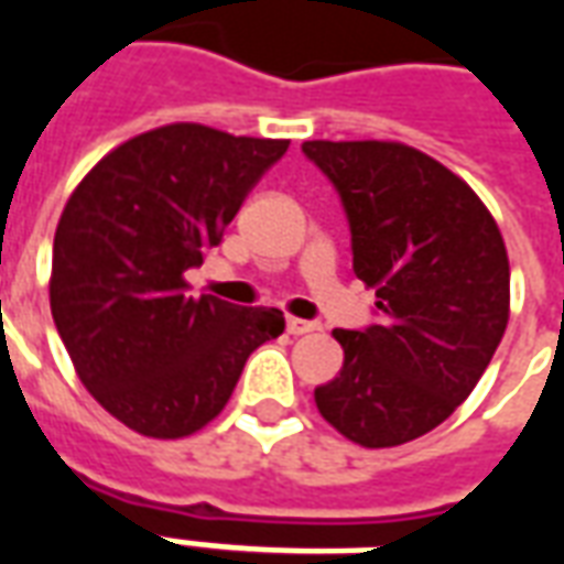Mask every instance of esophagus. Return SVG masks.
Here are the masks:
<instances>
[{
  "label": "esophagus",
  "instance_id": "obj_1",
  "mask_svg": "<svg viewBox=\"0 0 564 564\" xmlns=\"http://www.w3.org/2000/svg\"><path fill=\"white\" fill-rule=\"evenodd\" d=\"M319 326L317 323H311V319H299V317H290L286 319V332L290 335H307V332H317Z\"/></svg>",
  "mask_w": 564,
  "mask_h": 564
}]
</instances>
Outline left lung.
<instances>
[{"instance_id": "8db88e82", "label": "left lung", "mask_w": 564, "mask_h": 564, "mask_svg": "<svg viewBox=\"0 0 564 564\" xmlns=\"http://www.w3.org/2000/svg\"><path fill=\"white\" fill-rule=\"evenodd\" d=\"M354 235V271L380 326L335 329L341 375L314 390L323 420L359 447H399L459 408L501 344L510 265L471 186L402 141H305Z\"/></svg>"}]
</instances>
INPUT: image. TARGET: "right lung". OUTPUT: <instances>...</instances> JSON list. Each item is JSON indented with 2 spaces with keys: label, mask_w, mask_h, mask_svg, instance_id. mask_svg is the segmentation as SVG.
I'll return each mask as SVG.
<instances>
[{
  "label": "right lung",
  "mask_w": 564,
  "mask_h": 564,
  "mask_svg": "<svg viewBox=\"0 0 564 564\" xmlns=\"http://www.w3.org/2000/svg\"><path fill=\"white\" fill-rule=\"evenodd\" d=\"M286 139L202 123L150 129L84 174L54 235L51 314L105 411L174 441L220 414L247 356L283 332L278 307L186 295V269L220 245Z\"/></svg>",
  "instance_id": "right-lung-1"
}]
</instances>
